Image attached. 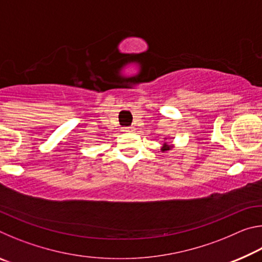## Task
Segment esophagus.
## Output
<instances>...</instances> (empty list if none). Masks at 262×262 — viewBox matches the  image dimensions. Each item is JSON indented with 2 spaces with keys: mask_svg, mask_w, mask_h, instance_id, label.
<instances>
[{
  "mask_svg": "<svg viewBox=\"0 0 262 262\" xmlns=\"http://www.w3.org/2000/svg\"><path fill=\"white\" fill-rule=\"evenodd\" d=\"M134 129H133V127H123V132H126V133H128V132H133Z\"/></svg>",
  "mask_w": 262,
  "mask_h": 262,
  "instance_id": "34e87169",
  "label": "esophagus"
}]
</instances>
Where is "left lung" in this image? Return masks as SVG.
Listing matches in <instances>:
<instances>
[{
  "instance_id": "obj_1",
  "label": "left lung",
  "mask_w": 262,
  "mask_h": 262,
  "mask_svg": "<svg viewBox=\"0 0 262 262\" xmlns=\"http://www.w3.org/2000/svg\"><path fill=\"white\" fill-rule=\"evenodd\" d=\"M161 150H162V151H167V150H170V145H167L166 142H165V143H164V145H163V148Z\"/></svg>"
}]
</instances>
